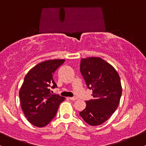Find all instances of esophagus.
<instances>
[{"instance_id":"esophagus-1","label":"esophagus","mask_w":146,"mask_h":146,"mask_svg":"<svg viewBox=\"0 0 146 146\" xmlns=\"http://www.w3.org/2000/svg\"><path fill=\"white\" fill-rule=\"evenodd\" d=\"M77 98H75V97H73V98H69V100H72V101H75V100H77Z\"/></svg>"}]
</instances>
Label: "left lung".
Wrapping results in <instances>:
<instances>
[{"mask_svg": "<svg viewBox=\"0 0 146 146\" xmlns=\"http://www.w3.org/2000/svg\"><path fill=\"white\" fill-rule=\"evenodd\" d=\"M80 72L89 89L93 100L86 102V106L80 116L90 125L104 123L118 107L122 93L121 80L115 68L98 57L82 58Z\"/></svg>", "mask_w": 146, "mask_h": 146, "instance_id": "1", "label": "left lung"}]
</instances>
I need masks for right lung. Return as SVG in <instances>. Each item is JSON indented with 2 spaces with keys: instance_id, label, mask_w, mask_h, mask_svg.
Returning <instances> with one entry per match:
<instances>
[{
  "instance_id": "add662e5",
  "label": "right lung",
  "mask_w": 146,
  "mask_h": 146,
  "mask_svg": "<svg viewBox=\"0 0 146 146\" xmlns=\"http://www.w3.org/2000/svg\"><path fill=\"white\" fill-rule=\"evenodd\" d=\"M65 60H48L38 64L25 75L19 91L22 110L29 122L42 128L56 116L64 97L52 95L49 88L57 86L53 75Z\"/></svg>"
}]
</instances>
